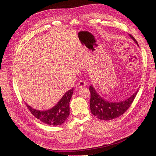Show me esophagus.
Returning <instances> with one entry per match:
<instances>
[{"instance_id":"1","label":"esophagus","mask_w":156,"mask_h":156,"mask_svg":"<svg viewBox=\"0 0 156 156\" xmlns=\"http://www.w3.org/2000/svg\"><path fill=\"white\" fill-rule=\"evenodd\" d=\"M85 85H86V83H84L83 81H80L79 82H78L76 84V86H75V87H76L77 88H82Z\"/></svg>"}]
</instances>
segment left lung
<instances>
[{
  "instance_id": "obj_1",
  "label": "left lung",
  "mask_w": 156,
  "mask_h": 156,
  "mask_svg": "<svg viewBox=\"0 0 156 156\" xmlns=\"http://www.w3.org/2000/svg\"><path fill=\"white\" fill-rule=\"evenodd\" d=\"M129 35L139 46L137 41L134 38V37L131 34ZM89 90L90 91V111L98 119L103 120L115 119L123 115L132 104L138 92L137 90L133 95L125 100L118 102H110L105 100L99 96L92 85L90 86Z\"/></svg>"
}]
</instances>
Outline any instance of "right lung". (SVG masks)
Wrapping results in <instances>:
<instances>
[{"instance_id":"1","label":"right lung","mask_w":156,"mask_h":156,"mask_svg":"<svg viewBox=\"0 0 156 156\" xmlns=\"http://www.w3.org/2000/svg\"><path fill=\"white\" fill-rule=\"evenodd\" d=\"M73 93V88L66 92L55 106L47 111H38L27 103L26 105L32 114L41 122L48 125H61L67 120L69 115V101Z\"/></svg>"}]
</instances>
